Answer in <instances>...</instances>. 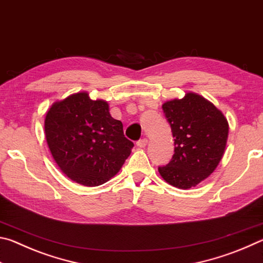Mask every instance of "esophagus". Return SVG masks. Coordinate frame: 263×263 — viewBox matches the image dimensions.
Wrapping results in <instances>:
<instances>
[{"label": "esophagus", "mask_w": 263, "mask_h": 263, "mask_svg": "<svg viewBox=\"0 0 263 263\" xmlns=\"http://www.w3.org/2000/svg\"><path fill=\"white\" fill-rule=\"evenodd\" d=\"M147 142H148L147 138H144V139H140L137 141V146L140 148H144V147H146V145H147Z\"/></svg>", "instance_id": "34e87169"}]
</instances>
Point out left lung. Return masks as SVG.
I'll return each mask as SVG.
<instances>
[{
	"label": "left lung",
	"instance_id": "obj_1",
	"mask_svg": "<svg viewBox=\"0 0 263 263\" xmlns=\"http://www.w3.org/2000/svg\"><path fill=\"white\" fill-rule=\"evenodd\" d=\"M174 137L171 162L159 167L167 183L190 189L212 174L224 155L229 137L228 119L210 101L195 92L162 104Z\"/></svg>",
	"mask_w": 263,
	"mask_h": 263
}]
</instances>
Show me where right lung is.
Returning <instances> with one entry per match:
<instances>
[{
    "mask_svg": "<svg viewBox=\"0 0 263 263\" xmlns=\"http://www.w3.org/2000/svg\"><path fill=\"white\" fill-rule=\"evenodd\" d=\"M45 136L62 173L86 186L108 182L131 154L123 124L111 117L108 102L91 100L87 91L57 101L45 117Z\"/></svg>",
    "mask_w": 263,
    "mask_h": 263,
    "instance_id": "right-lung-1",
    "label": "right lung"
}]
</instances>
